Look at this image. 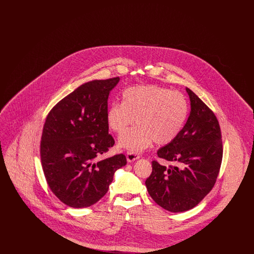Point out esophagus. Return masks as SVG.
<instances>
[{"label":"esophagus","instance_id":"1","mask_svg":"<svg viewBox=\"0 0 254 254\" xmlns=\"http://www.w3.org/2000/svg\"><path fill=\"white\" fill-rule=\"evenodd\" d=\"M139 158H140L139 154L134 153V152H131V151H128V152L127 153V160L128 163L134 162L135 160H137V159H139Z\"/></svg>","mask_w":254,"mask_h":254}]
</instances>
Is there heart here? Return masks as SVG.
<instances>
[{"mask_svg": "<svg viewBox=\"0 0 254 254\" xmlns=\"http://www.w3.org/2000/svg\"><path fill=\"white\" fill-rule=\"evenodd\" d=\"M123 102H115L107 111L109 127L122 133L133 122L137 126L119 138V145L141 152L154 141L167 145L173 141L186 123L189 103L179 91L158 85H136L123 91Z\"/></svg>", "mask_w": 254, "mask_h": 254, "instance_id": "heart-1", "label": "heart"}]
</instances>
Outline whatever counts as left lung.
<instances>
[{
  "instance_id": "left-lung-1",
  "label": "left lung",
  "mask_w": 254,
  "mask_h": 254,
  "mask_svg": "<svg viewBox=\"0 0 254 254\" xmlns=\"http://www.w3.org/2000/svg\"><path fill=\"white\" fill-rule=\"evenodd\" d=\"M190 101L188 121L178 136L159 148L158 157L173 166L152 162L145 186L155 203L170 212H183L198 205L217 179L223 156L220 126L214 113L186 87Z\"/></svg>"
}]
</instances>
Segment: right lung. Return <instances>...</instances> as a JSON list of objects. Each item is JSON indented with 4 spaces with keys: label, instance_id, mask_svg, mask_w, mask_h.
Masks as SVG:
<instances>
[{
    "label": "right lung",
    "instance_id": "obj_1",
    "mask_svg": "<svg viewBox=\"0 0 254 254\" xmlns=\"http://www.w3.org/2000/svg\"><path fill=\"white\" fill-rule=\"evenodd\" d=\"M120 78L77 87L50 110L41 141L42 167L51 191L68 206L94 205L109 190L124 154L98 157L114 145L107 122L109 92Z\"/></svg>",
    "mask_w": 254,
    "mask_h": 254
}]
</instances>
